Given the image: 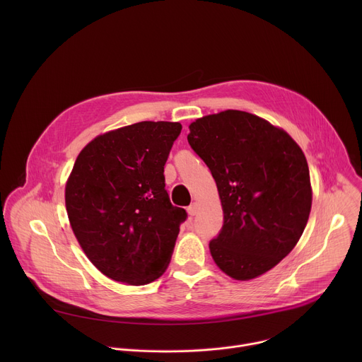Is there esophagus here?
I'll list each match as a JSON object with an SVG mask.
<instances>
[{
    "instance_id": "34e87169",
    "label": "esophagus",
    "mask_w": 362,
    "mask_h": 362,
    "mask_svg": "<svg viewBox=\"0 0 362 362\" xmlns=\"http://www.w3.org/2000/svg\"><path fill=\"white\" fill-rule=\"evenodd\" d=\"M187 214L189 216H194L197 214V203H192L187 208Z\"/></svg>"
}]
</instances>
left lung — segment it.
<instances>
[{
	"label": "left lung",
	"mask_w": 362,
	"mask_h": 362,
	"mask_svg": "<svg viewBox=\"0 0 362 362\" xmlns=\"http://www.w3.org/2000/svg\"><path fill=\"white\" fill-rule=\"evenodd\" d=\"M189 129L187 141L209 168L222 202L223 226L209 242L214 261L238 281L268 272L295 247L311 212L300 147L239 110L204 116Z\"/></svg>",
	"instance_id": "left-lung-1"
}]
</instances>
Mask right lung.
Segmentation results:
<instances>
[{
    "label": "right lung",
    "mask_w": 362,
    "mask_h": 362,
    "mask_svg": "<svg viewBox=\"0 0 362 362\" xmlns=\"http://www.w3.org/2000/svg\"><path fill=\"white\" fill-rule=\"evenodd\" d=\"M180 123L140 122L90 141L66 185L71 229L91 264L113 281L163 275L185 209L170 203L165 165Z\"/></svg>",
    "instance_id": "add662e5"
}]
</instances>
